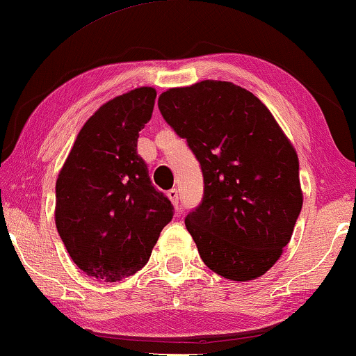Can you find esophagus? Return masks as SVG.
Segmentation results:
<instances>
[{"label":"esophagus","mask_w":356,"mask_h":356,"mask_svg":"<svg viewBox=\"0 0 356 356\" xmlns=\"http://www.w3.org/2000/svg\"><path fill=\"white\" fill-rule=\"evenodd\" d=\"M168 198L171 200V202L176 207V211H180V206H179V190L177 188H171L168 191Z\"/></svg>","instance_id":"34e87169"}]
</instances>
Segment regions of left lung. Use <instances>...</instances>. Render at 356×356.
I'll return each mask as SVG.
<instances>
[{"label":"left lung","instance_id":"obj_1","mask_svg":"<svg viewBox=\"0 0 356 356\" xmlns=\"http://www.w3.org/2000/svg\"><path fill=\"white\" fill-rule=\"evenodd\" d=\"M158 109L200 161L204 195L185 227L209 269L253 280L274 266L302 207L300 161L269 109L222 81L169 88Z\"/></svg>","mask_w":356,"mask_h":356}]
</instances>
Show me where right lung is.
<instances>
[{
  "instance_id": "1",
  "label": "right lung",
  "mask_w": 356,
  "mask_h": 356,
  "mask_svg": "<svg viewBox=\"0 0 356 356\" xmlns=\"http://www.w3.org/2000/svg\"><path fill=\"white\" fill-rule=\"evenodd\" d=\"M155 98V88L140 87L101 106L79 131L56 179V229L90 277L117 282L144 268L174 216L138 154Z\"/></svg>"
}]
</instances>
